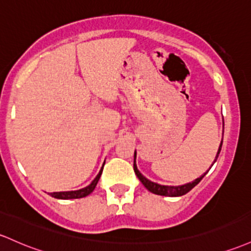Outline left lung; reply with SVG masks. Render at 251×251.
<instances>
[{
	"instance_id": "left-lung-1",
	"label": "left lung",
	"mask_w": 251,
	"mask_h": 251,
	"mask_svg": "<svg viewBox=\"0 0 251 251\" xmlns=\"http://www.w3.org/2000/svg\"><path fill=\"white\" fill-rule=\"evenodd\" d=\"M223 124H224V123H223ZM222 145H223V140H222V142H220L218 152H217V156H216V158H214L213 163H216L217 158H218V156H219V153H220V150H222ZM136 157H137V152H136V151H134L133 169H134V173H136L137 177L139 178L140 182L144 184V187L148 189L149 192L153 193V194H157V195H164V197H181V195L187 194V193L191 191V189L194 188V187L197 186V184L202 180L203 176H205L208 173V172H206L205 174L200 176V177L195 178V180L192 181V182L181 184V186H166V184H159V183H157V182H152V181L148 180V178L145 177V176L139 172L138 168H137ZM212 166H213V164H212Z\"/></svg>"
}]
</instances>
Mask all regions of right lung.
Returning <instances> with one entry per match:
<instances>
[{
  "mask_svg": "<svg viewBox=\"0 0 251 251\" xmlns=\"http://www.w3.org/2000/svg\"><path fill=\"white\" fill-rule=\"evenodd\" d=\"M104 164V163H103ZM103 167L101 168V170L99 172V174L96 175V177L92 181V183L89 186L84 187L82 189H77V191H68V192H53L51 193V197L56 198V199H62V200H69V199H79V198H84L87 195H89L90 193L95 189L96 184H98L99 180H100L101 174H102Z\"/></svg>",
  "mask_w": 251,
  "mask_h": 251,
  "instance_id": "obj_1",
  "label": "right lung"
}]
</instances>
